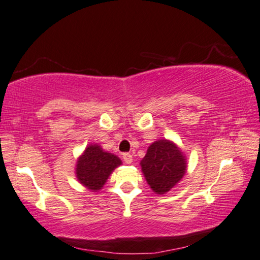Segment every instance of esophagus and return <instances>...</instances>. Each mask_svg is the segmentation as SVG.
Returning <instances> with one entry per match:
<instances>
[{
	"label": "esophagus",
	"instance_id": "34e87169",
	"mask_svg": "<svg viewBox=\"0 0 260 260\" xmlns=\"http://www.w3.org/2000/svg\"><path fill=\"white\" fill-rule=\"evenodd\" d=\"M122 158H123V160H124V162H126V164H132V161H133V155L132 154L123 153Z\"/></svg>",
	"mask_w": 260,
	"mask_h": 260
}]
</instances>
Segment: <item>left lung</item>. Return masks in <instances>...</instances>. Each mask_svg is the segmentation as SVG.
Listing matches in <instances>:
<instances>
[{"instance_id":"1","label":"left lung","mask_w":260,"mask_h":260,"mask_svg":"<svg viewBox=\"0 0 260 260\" xmlns=\"http://www.w3.org/2000/svg\"><path fill=\"white\" fill-rule=\"evenodd\" d=\"M140 165L147 184L155 193L160 195L170 191L186 171L183 152L175 143L166 139L151 144Z\"/></svg>"}]
</instances>
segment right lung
Masks as SVG:
<instances>
[{
  "label": "right lung",
  "mask_w": 260,
  "mask_h": 260,
  "mask_svg": "<svg viewBox=\"0 0 260 260\" xmlns=\"http://www.w3.org/2000/svg\"><path fill=\"white\" fill-rule=\"evenodd\" d=\"M121 165L115 154L105 152L99 145L92 144L85 148L76 165L78 182L92 191H98L106 184L110 174Z\"/></svg>",
  "instance_id": "add662e5"
}]
</instances>
